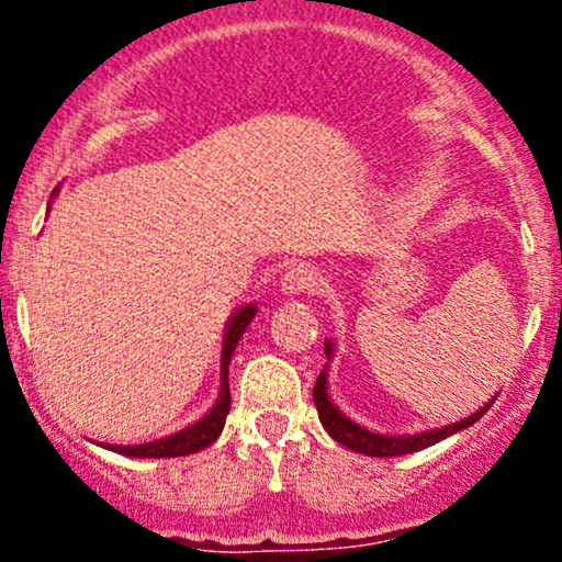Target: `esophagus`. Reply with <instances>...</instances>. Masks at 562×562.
<instances>
[{
	"instance_id": "obj_1",
	"label": "esophagus",
	"mask_w": 562,
	"mask_h": 562,
	"mask_svg": "<svg viewBox=\"0 0 562 562\" xmlns=\"http://www.w3.org/2000/svg\"><path fill=\"white\" fill-rule=\"evenodd\" d=\"M322 277L319 269L312 267V263H299V267H290L285 277H282L280 288L285 295H303V293H314L319 288Z\"/></svg>"
}]
</instances>
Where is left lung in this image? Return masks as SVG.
<instances>
[{
	"mask_svg": "<svg viewBox=\"0 0 562 562\" xmlns=\"http://www.w3.org/2000/svg\"><path fill=\"white\" fill-rule=\"evenodd\" d=\"M325 357H327V362H333V357H335L333 340H325ZM327 375H330V367L325 364V370L319 372L317 383H314V406H317V412H319V423L325 425V430L330 434L333 441L344 443V447H348L351 451H359V454H367V457H402V454H412V451L434 447V443L443 441V438L460 434V430H465L473 423H479L496 398V396L488 398V402L483 404L479 412H473V415H468L465 420H460V423L420 430V434L389 436V434H375V430L364 428V425H359L357 420H351V417L344 415V412L333 404L330 393H327V383H330Z\"/></svg>",
	"mask_w": 562,
	"mask_h": 562,
	"instance_id": "1",
	"label": "left lung"
}]
</instances>
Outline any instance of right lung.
<instances>
[{
  "mask_svg": "<svg viewBox=\"0 0 562 562\" xmlns=\"http://www.w3.org/2000/svg\"><path fill=\"white\" fill-rule=\"evenodd\" d=\"M57 192V190H55ZM53 192V195H55ZM49 211V209H47ZM259 306L256 303H243L240 308L232 312V317L224 325V338H222V364H218V396L216 404L200 417L198 423L187 425V428L177 430V434L156 438V441L147 443H128V447H119V443H100V447L119 451V454L137 457V460H160V457H184L195 454V451L211 447L224 430V420H227L229 412V362L232 353H235L237 344H240L243 333L248 330V325L254 322Z\"/></svg>",
  "mask_w": 562,
  "mask_h": 562,
  "instance_id": "right-lung-1",
  "label": "right lung"
}]
</instances>
